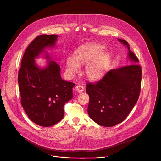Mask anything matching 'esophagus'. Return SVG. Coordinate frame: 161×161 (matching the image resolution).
<instances>
[{"mask_svg":"<svg viewBox=\"0 0 161 161\" xmlns=\"http://www.w3.org/2000/svg\"><path fill=\"white\" fill-rule=\"evenodd\" d=\"M75 88H76V90L78 92V93H81V92H83V90H84V86H82V85H77L75 87Z\"/></svg>","mask_w":161,"mask_h":161,"instance_id":"esophagus-1","label":"esophagus"}]
</instances>
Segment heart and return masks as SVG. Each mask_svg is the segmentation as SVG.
I'll list each match as a JSON object with an SVG mask.
<instances>
[{"mask_svg":"<svg viewBox=\"0 0 161 161\" xmlns=\"http://www.w3.org/2000/svg\"><path fill=\"white\" fill-rule=\"evenodd\" d=\"M103 45L90 42L80 47L73 57L66 60L67 72L74 76L80 71V65H86L85 73L91 81H96L103 77L111 63L110 55L105 52Z\"/></svg>","mask_w":161,"mask_h":161,"instance_id":"obj_1","label":"heart"}]
</instances>
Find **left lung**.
Masks as SVG:
<instances>
[{
  "mask_svg": "<svg viewBox=\"0 0 161 161\" xmlns=\"http://www.w3.org/2000/svg\"><path fill=\"white\" fill-rule=\"evenodd\" d=\"M128 49L132 65L108 71L96 83H88L86 91L90 100V118L104 127H112L123 122L139 98L142 68L138 59L130 50L125 40L118 39Z\"/></svg>",
  "mask_w": 161,
  "mask_h": 161,
  "instance_id": "obj_1",
  "label": "left lung"
}]
</instances>
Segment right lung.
<instances>
[{"instance_id": "add662e5", "label": "right lung", "mask_w": 161, "mask_h": 161, "mask_svg": "<svg viewBox=\"0 0 161 161\" xmlns=\"http://www.w3.org/2000/svg\"><path fill=\"white\" fill-rule=\"evenodd\" d=\"M58 37L42 34L35 38L23 56L18 72L21 104L31 121L42 127L59 122L64 117V104L73 98L75 83L62 79L56 62L49 60L42 68L35 61L46 48L54 47ZM45 53L46 58L50 59Z\"/></svg>"}]
</instances>
